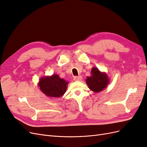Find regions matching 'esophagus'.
<instances>
[{
  "label": "esophagus",
  "instance_id": "34e87169",
  "mask_svg": "<svg viewBox=\"0 0 147 147\" xmlns=\"http://www.w3.org/2000/svg\"><path fill=\"white\" fill-rule=\"evenodd\" d=\"M74 80L75 81H80L82 80V76H78V77H75L74 78Z\"/></svg>",
  "mask_w": 147,
  "mask_h": 147
}]
</instances>
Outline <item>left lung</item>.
I'll return each instance as SVG.
<instances>
[{"instance_id":"1","label":"left lung","mask_w":147,"mask_h":147,"mask_svg":"<svg viewBox=\"0 0 147 147\" xmlns=\"http://www.w3.org/2000/svg\"><path fill=\"white\" fill-rule=\"evenodd\" d=\"M91 76L87 77L86 82L88 88L94 92L103 91L110 83V79L105 72H100L97 67H92Z\"/></svg>"}]
</instances>
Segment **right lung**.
I'll return each mask as SVG.
<instances>
[{
  "instance_id": "add662e5",
  "label": "right lung",
  "mask_w": 147,
  "mask_h": 147,
  "mask_svg": "<svg viewBox=\"0 0 147 147\" xmlns=\"http://www.w3.org/2000/svg\"><path fill=\"white\" fill-rule=\"evenodd\" d=\"M69 83L60 78L57 74H53L51 76L41 77L38 86L40 91L47 97H60L65 94Z\"/></svg>"
}]
</instances>
